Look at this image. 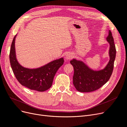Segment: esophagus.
Returning a JSON list of instances; mask_svg holds the SVG:
<instances>
[{"label":"esophagus","mask_w":127,"mask_h":127,"mask_svg":"<svg viewBox=\"0 0 127 127\" xmlns=\"http://www.w3.org/2000/svg\"><path fill=\"white\" fill-rule=\"evenodd\" d=\"M73 58V55L71 53H67L66 55H65V59L67 60H71Z\"/></svg>","instance_id":"esophagus-1"}]
</instances>
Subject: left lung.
Returning a JSON list of instances; mask_svg holds the SVG:
<instances>
[{"label":"left lung","mask_w":127,"mask_h":127,"mask_svg":"<svg viewBox=\"0 0 127 127\" xmlns=\"http://www.w3.org/2000/svg\"><path fill=\"white\" fill-rule=\"evenodd\" d=\"M107 41L110 44V60L104 69L98 71H93L82 61L75 59L70 61L74 69L73 84L78 92L87 93L96 91L109 79L113 71L116 54L114 38L110 30Z\"/></svg>","instance_id":"left-lung-1"}]
</instances>
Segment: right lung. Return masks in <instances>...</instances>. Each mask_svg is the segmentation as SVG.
Masks as SVG:
<instances>
[{"label": "right lung", "mask_w": 127, "mask_h": 127, "mask_svg": "<svg viewBox=\"0 0 127 127\" xmlns=\"http://www.w3.org/2000/svg\"><path fill=\"white\" fill-rule=\"evenodd\" d=\"M12 40L9 54V59L15 77L22 85L32 90L44 92L52 85L53 78L59 68L64 63L63 58L54 60L43 66L35 69L23 67L18 62L16 57L15 42Z\"/></svg>", "instance_id": "1"}]
</instances>
